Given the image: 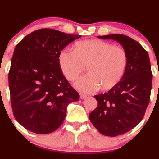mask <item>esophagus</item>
Returning a JSON list of instances; mask_svg holds the SVG:
<instances>
[{
  "label": "esophagus",
  "mask_w": 159,
  "mask_h": 159,
  "mask_svg": "<svg viewBox=\"0 0 159 159\" xmlns=\"http://www.w3.org/2000/svg\"><path fill=\"white\" fill-rule=\"evenodd\" d=\"M87 97V95L85 94H80V98H81V99H85Z\"/></svg>",
  "instance_id": "1"
}]
</instances>
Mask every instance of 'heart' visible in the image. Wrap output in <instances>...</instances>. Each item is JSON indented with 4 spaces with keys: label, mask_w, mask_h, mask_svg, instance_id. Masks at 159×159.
Wrapping results in <instances>:
<instances>
[{
    "label": "heart",
    "mask_w": 159,
    "mask_h": 159,
    "mask_svg": "<svg viewBox=\"0 0 159 159\" xmlns=\"http://www.w3.org/2000/svg\"><path fill=\"white\" fill-rule=\"evenodd\" d=\"M58 62L66 79L75 81L87 67L89 73L75 83L78 91L90 93L100 86L104 90L116 86L125 71L127 53L121 47L100 40L77 42L74 51L64 50L60 53Z\"/></svg>",
    "instance_id": "obj_1"
}]
</instances>
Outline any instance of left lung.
<instances>
[{
  "label": "left lung",
  "instance_id": "obj_1",
  "mask_svg": "<svg viewBox=\"0 0 159 159\" xmlns=\"http://www.w3.org/2000/svg\"><path fill=\"white\" fill-rule=\"evenodd\" d=\"M118 41L127 53L123 77L107 93L95 95L97 107L89 120L99 133L107 136L124 134L139 124L149 104L152 75L147 52L139 42L127 35L98 36Z\"/></svg>",
  "mask_w": 159,
  "mask_h": 159
}]
</instances>
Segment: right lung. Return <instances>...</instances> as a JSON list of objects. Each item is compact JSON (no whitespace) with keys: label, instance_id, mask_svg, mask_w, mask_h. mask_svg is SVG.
<instances>
[{"label":"right lung","instance_id":"1","mask_svg":"<svg viewBox=\"0 0 159 159\" xmlns=\"http://www.w3.org/2000/svg\"><path fill=\"white\" fill-rule=\"evenodd\" d=\"M81 37L41 29L15 47L9 72L11 104L15 119L28 130L47 134L64 121L68 104L79 94L63 75L61 51Z\"/></svg>","mask_w":159,"mask_h":159}]
</instances>
